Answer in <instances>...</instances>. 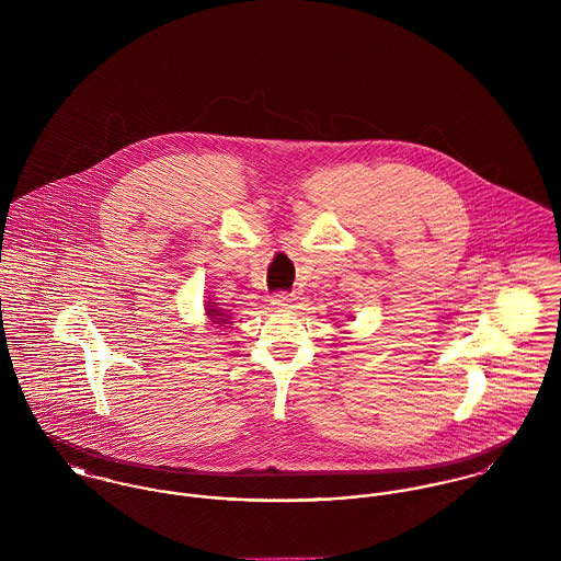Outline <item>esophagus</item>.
<instances>
[{"label":"esophagus","instance_id":"1","mask_svg":"<svg viewBox=\"0 0 561 561\" xmlns=\"http://www.w3.org/2000/svg\"><path fill=\"white\" fill-rule=\"evenodd\" d=\"M294 300H296V296H294V294H287V291H278V294L272 296V305L278 307V309H289Z\"/></svg>","mask_w":561,"mask_h":561}]
</instances>
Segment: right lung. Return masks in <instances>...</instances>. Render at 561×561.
Instances as JSON below:
<instances>
[{"label":"right lung","instance_id":"add662e5","mask_svg":"<svg viewBox=\"0 0 561 561\" xmlns=\"http://www.w3.org/2000/svg\"><path fill=\"white\" fill-rule=\"evenodd\" d=\"M207 307H214V302H209ZM209 316H214V321L216 323H231L229 320V316H222V313H218V309H209Z\"/></svg>","mask_w":561,"mask_h":561}]
</instances>
